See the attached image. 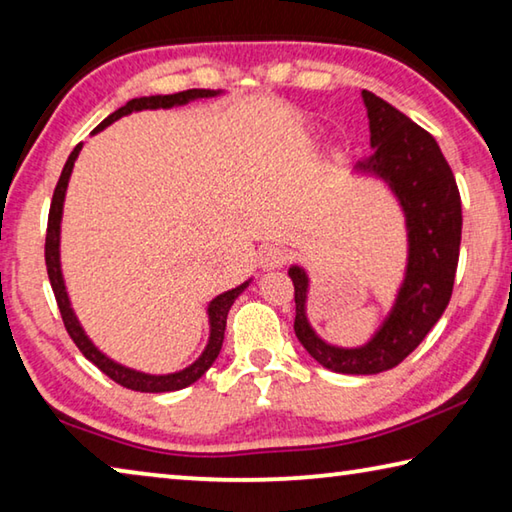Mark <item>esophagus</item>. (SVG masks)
Segmentation results:
<instances>
[{
	"label": "esophagus",
	"instance_id": "esophagus-1",
	"mask_svg": "<svg viewBox=\"0 0 512 512\" xmlns=\"http://www.w3.org/2000/svg\"><path fill=\"white\" fill-rule=\"evenodd\" d=\"M284 264H287V253H284L282 248L268 246L259 253V266H262L264 271H275V268H282Z\"/></svg>",
	"mask_w": 512,
	"mask_h": 512
}]
</instances>
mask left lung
<instances>
[{
  "label": "left lung",
  "mask_w": 512,
  "mask_h": 512,
  "mask_svg": "<svg viewBox=\"0 0 512 512\" xmlns=\"http://www.w3.org/2000/svg\"><path fill=\"white\" fill-rule=\"evenodd\" d=\"M368 112V160L352 176L377 178L400 205L406 230V266L391 309L370 339L354 348L329 343L309 323V273L289 266L296 289L298 341L320 366L341 375H377L418 348L449 305L461 250V196L438 142L391 103L361 92Z\"/></svg>",
  "instance_id": "8db88e82"
}]
</instances>
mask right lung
<instances>
[{"mask_svg":"<svg viewBox=\"0 0 512 512\" xmlns=\"http://www.w3.org/2000/svg\"><path fill=\"white\" fill-rule=\"evenodd\" d=\"M223 90H185V92H176V94H155V97H140V99H131L126 106H121L119 110L112 112L101 124L94 128V133H101L103 128H108L110 124H115L117 119L128 117L131 112H142V110H169V108H178V106H187V103L198 101V99H212V97H221ZM92 133V135H94ZM83 149V142L76 144V149L69 153V158L63 167V173H60L58 185L54 198H51V210H49V223H47V244H45V259H47V273H49V282L51 289H54V296L58 302L60 316H63V323L67 334L72 336V341L76 343V348L83 352V357L92 361L103 375H108L112 381H117L119 386L131 388V391H140V393H171V391H180V388L192 386L194 381L201 379L207 370H210L212 363L216 361L223 345V334H225V320H228V311L235 305V300L239 298V293H244L253 277H248L244 284H239L235 289H228L219 293V296L212 298L207 302V325H210V336H207V345L194 363H189L187 368L176 370V372H167V375H151V372H142L135 368H128L124 363H119L115 359H110L106 352H101L94 341L85 334V329L81 325L79 316L72 307V300H69V293L65 287V277H63V266H60V223H63V207H65V194H67V185L69 178H72L74 171V162L79 158V153Z\"/></svg>","mask_w":512,"mask_h":512,"instance_id":"right-lung-1","label":"right lung"}]
</instances>
